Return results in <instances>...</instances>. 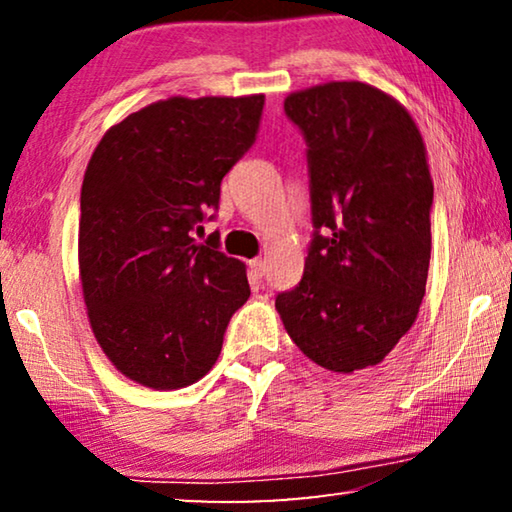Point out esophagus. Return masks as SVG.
<instances>
[{
    "instance_id": "1",
    "label": "esophagus",
    "mask_w": 512,
    "mask_h": 512,
    "mask_svg": "<svg viewBox=\"0 0 512 512\" xmlns=\"http://www.w3.org/2000/svg\"><path fill=\"white\" fill-rule=\"evenodd\" d=\"M250 273H253V277H257V280H262L264 273H266L264 259H253V262H250Z\"/></svg>"
}]
</instances>
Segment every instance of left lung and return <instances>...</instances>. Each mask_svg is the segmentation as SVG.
I'll use <instances>...</instances> for the list:
<instances>
[{"mask_svg":"<svg viewBox=\"0 0 512 512\" xmlns=\"http://www.w3.org/2000/svg\"><path fill=\"white\" fill-rule=\"evenodd\" d=\"M307 142L314 239L275 309L302 354L334 372L377 366L418 318L431 257L433 183L400 101L359 81L289 94Z\"/></svg>","mask_w":512,"mask_h":512,"instance_id":"8db88e82","label":"left lung"}]
</instances>
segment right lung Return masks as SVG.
Masks as SVG:
<instances>
[{
	"label": "right lung",
	"mask_w": 512,
	"mask_h": 512,
	"mask_svg": "<svg viewBox=\"0 0 512 512\" xmlns=\"http://www.w3.org/2000/svg\"><path fill=\"white\" fill-rule=\"evenodd\" d=\"M264 94L171 97L101 137L81 187L79 271L112 366L155 391L212 370L250 296L246 266L219 239L196 244L221 180L253 146ZM212 219V216H210Z\"/></svg>",
	"instance_id": "right-lung-1"
}]
</instances>
